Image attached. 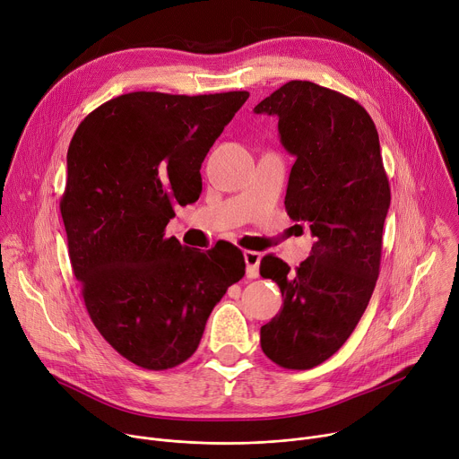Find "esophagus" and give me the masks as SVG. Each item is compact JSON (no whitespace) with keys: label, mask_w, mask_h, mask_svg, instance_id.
Here are the masks:
<instances>
[{"label":"esophagus","mask_w":459,"mask_h":459,"mask_svg":"<svg viewBox=\"0 0 459 459\" xmlns=\"http://www.w3.org/2000/svg\"><path fill=\"white\" fill-rule=\"evenodd\" d=\"M243 258H245V264H247V278H258L262 255L256 253V251H245Z\"/></svg>","instance_id":"obj_1"}]
</instances>
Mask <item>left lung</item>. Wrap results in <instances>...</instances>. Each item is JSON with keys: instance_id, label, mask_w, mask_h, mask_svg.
Instances as JSON below:
<instances>
[{"instance_id": "1", "label": "left lung", "mask_w": 459, "mask_h": 459, "mask_svg": "<svg viewBox=\"0 0 459 459\" xmlns=\"http://www.w3.org/2000/svg\"><path fill=\"white\" fill-rule=\"evenodd\" d=\"M255 111L278 117L280 141L297 157L285 211L316 238L295 271L264 256L260 274L278 283L283 306L260 344L274 364L309 369L350 339L379 276L390 206L379 134L357 100L307 80L287 82Z\"/></svg>"}]
</instances>
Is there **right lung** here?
Here are the masks:
<instances>
[{"label":"right lung","instance_id":"obj_1","mask_svg":"<svg viewBox=\"0 0 459 459\" xmlns=\"http://www.w3.org/2000/svg\"><path fill=\"white\" fill-rule=\"evenodd\" d=\"M248 91H135L93 109L71 139L60 199L73 273L90 318L144 369L194 355L206 318L245 274L238 247L166 238L176 204L201 194V162Z\"/></svg>","mask_w":459,"mask_h":459}]
</instances>
